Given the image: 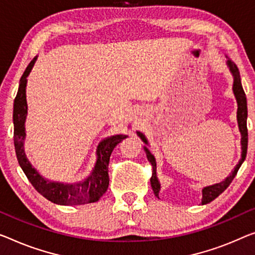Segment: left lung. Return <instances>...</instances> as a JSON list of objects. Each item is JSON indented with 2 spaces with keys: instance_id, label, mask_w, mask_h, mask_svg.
<instances>
[{
  "instance_id": "left-lung-1",
  "label": "left lung",
  "mask_w": 255,
  "mask_h": 255,
  "mask_svg": "<svg viewBox=\"0 0 255 255\" xmlns=\"http://www.w3.org/2000/svg\"><path fill=\"white\" fill-rule=\"evenodd\" d=\"M228 65L230 67V71L233 72L234 77H235V81H234V93L235 96H236L237 103H238V110H237V120H238V126H239V130H241L242 134V158L239 162L237 164V166L235 167V169L231 172V174L228 176L225 181H222L221 183L211 185V187H206L203 189V200H201V204H208L211 203L212 200H214L216 197H219L221 193L225 191V190L229 187L231 182H233L234 177L236 176V174L238 172L239 167L242 166L243 161L245 160L246 158V153H248V125H246V120H248V102H246V96L244 93V89L242 87V82H241V77H239V71L238 67L236 66V64L231 62V60H228ZM139 137L142 138V140L144 143L146 142V138L144 137L143 134L138 132ZM146 151V157L147 160L151 162L152 165V176L150 178L151 182V187L152 190H153L154 195L158 197L159 190H160V184H159L158 178H157V174H155V159L153 155L151 154V152L144 147Z\"/></svg>"
}]
</instances>
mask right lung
<instances>
[{
    "label": "right lung",
    "instance_id": "right-lung-1",
    "mask_svg": "<svg viewBox=\"0 0 255 255\" xmlns=\"http://www.w3.org/2000/svg\"><path fill=\"white\" fill-rule=\"evenodd\" d=\"M35 58L28 64L19 82V89L13 103V143L19 165L28 181L44 198L58 205H83L100 200L109 188V161L112 151L127 135H116L102 140L97 147V161L91 175L83 182L75 184H64L49 182L39 175L26 158L24 152L25 119L27 115L26 103V82L27 75L34 65Z\"/></svg>",
    "mask_w": 255,
    "mask_h": 255
}]
</instances>
